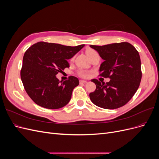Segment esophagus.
<instances>
[{"label": "esophagus", "mask_w": 159, "mask_h": 159, "mask_svg": "<svg viewBox=\"0 0 159 159\" xmlns=\"http://www.w3.org/2000/svg\"><path fill=\"white\" fill-rule=\"evenodd\" d=\"M87 83V81H85V80H80V84H85Z\"/></svg>", "instance_id": "1"}]
</instances>
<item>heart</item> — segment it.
<instances>
[{
    "instance_id": "b5f03b06",
    "label": "heart",
    "mask_w": 159,
    "mask_h": 159,
    "mask_svg": "<svg viewBox=\"0 0 159 159\" xmlns=\"http://www.w3.org/2000/svg\"><path fill=\"white\" fill-rule=\"evenodd\" d=\"M95 52H96L94 50H92V49H88L86 50V54L88 55V56L89 57H90L91 56L93 55V54H94ZM74 60V57H72V58L71 59V60ZM78 75L81 77V78H88V75H89V73L88 71H85V70H80L78 71Z\"/></svg>"
}]
</instances>
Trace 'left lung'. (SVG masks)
<instances>
[{"mask_svg": "<svg viewBox=\"0 0 159 159\" xmlns=\"http://www.w3.org/2000/svg\"><path fill=\"white\" fill-rule=\"evenodd\" d=\"M104 60L99 68V76L110 81L102 84L98 80L95 91L89 93L91 102L97 106L114 109L129 102L138 89L142 78L141 59L138 51L129 42L104 46L91 45Z\"/></svg>", "mask_w": 159, "mask_h": 159, "instance_id": "8db88e82", "label": "left lung"}]
</instances>
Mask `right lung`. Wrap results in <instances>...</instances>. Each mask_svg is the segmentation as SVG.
Here are the masks:
<instances>
[{"label":"right lung","instance_id":"add662e5","mask_svg":"<svg viewBox=\"0 0 159 159\" xmlns=\"http://www.w3.org/2000/svg\"><path fill=\"white\" fill-rule=\"evenodd\" d=\"M85 45L67 46L55 43L39 42L28 48L23 57L20 78L27 94L40 106L59 109L68 104L72 91L79 80L70 76L59 81L56 75L70 65L71 58Z\"/></svg>","mask_w":159,"mask_h":159}]
</instances>
